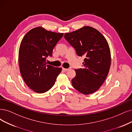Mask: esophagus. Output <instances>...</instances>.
I'll return each mask as SVG.
<instances>
[{"mask_svg": "<svg viewBox=\"0 0 132 132\" xmlns=\"http://www.w3.org/2000/svg\"><path fill=\"white\" fill-rule=\"evenodd\" d=\"M62 70L64 71H67L69 70V69H65V68H62Z\"/></svg>", "mask_w": 132, "mask_h": 132, "instance_id": "34e87169", "label": "esophagus"}]
</instances>
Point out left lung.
<instances>
[{
    "instance_id": "obj_1",
    "label": "left lung",
    "mask_w": 132,
    "mask_h": 132,
    "mask_svg": "<svg viewBox=\"0 0 132 132\" xmlns=\"http://www.w3.org/2000/svg\"><path fill=\"white\" fill-rule=\"evenodd\" d=\"M64 37L78 55L85 56L83 69L75 70L72 86L82 94L94 93L103 84L110 70L111 54L108 42L99 31L89 26L65 33Z\"/></svg>"
}]
</instances>
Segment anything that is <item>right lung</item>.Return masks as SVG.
<instances>
[{
  "label": "right lung",
  "mask_w": 132,
  "mask_h": 132,
  "mask_svg": "<svg viewBox=\"0 0 132 132\" xmlns=\"http://www.w3.org/2000/svg\"><path fill=\"white\" fill-rule=\"evenodd\" d=\"M63 35L39 27L29 31L22 39L19 50V70L26 84L37 93L50 90L61 72V68L47 65L46 58L52 56L54 48Z\"/></svg>",
  "instance_id": "1"
}]
</instances>
